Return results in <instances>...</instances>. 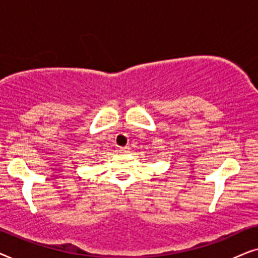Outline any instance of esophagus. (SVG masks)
Wrapping results in <instances>:
<instances>
[{
	"mask_svg": "<svg viewBox=\"0 0 258 258\" xmlns=\"http://www.w3.org/2000/svg\"><path fill=\"white\" fill-rule=\"evenodd\" d=\"M119 151H120V152H122V153H128V152H130V147H128V146L120 147Z\"/></svg>",
	"mask_w": 258,
	"mask_h": 258,
	"instance_id": "34e87169",
	"label": "esophagus"
}]
</instances>
